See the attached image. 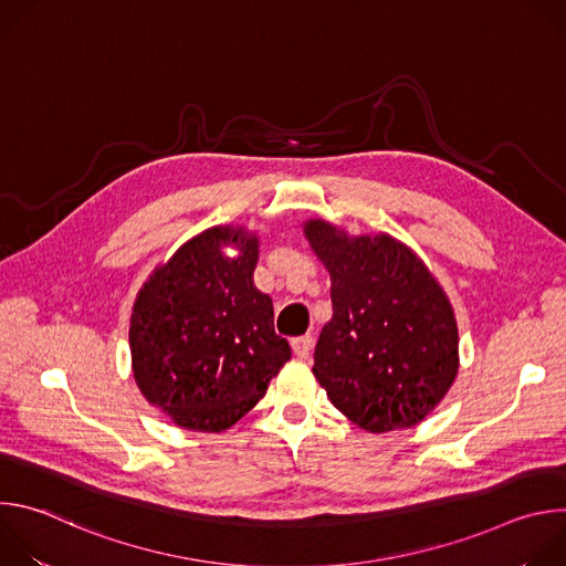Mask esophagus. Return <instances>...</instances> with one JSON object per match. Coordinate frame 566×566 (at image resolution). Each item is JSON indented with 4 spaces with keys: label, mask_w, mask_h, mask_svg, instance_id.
I'll return each mask as SVG.
<instances>
[{
    "label": "esophagus",
    "mask_w": 566,
    "mask_h": 566,
    "mask_svg": "<svg viewBox=\"0 0 566 566\" xmlns=\"http://www.w3.org/2000/svg\"><path fill=\"white\" fill-rule=\"evenodd\" d=\"M313 343H315L313 336L306 334V336L293 338V340H291V347H293V352H295L297 358H308V354H311V349H313Z\"/></svg>",
    "instance_id": "esophagus-1"
}]
</instances>
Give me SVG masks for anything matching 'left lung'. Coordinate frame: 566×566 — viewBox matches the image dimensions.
Wrapping results in <instances>:
<instances>
[{"label":"left lung","instance_id":"left-lung-1","mask_svg":"<svg viewBox=\"0 0 566 566\" xmlns=\"http://www.w3.org/2000/svg\"><path fill=\"white\" fill-rule=\"evenodd\" d=\"M304 232L332 275L334 304L315 345V378L334 408L367 432L417 426L459 369L446 293L426 264L387 234L349 239L319 219Z\"/></svg>","mask_w":566,"mask_h":566}]
</instances>
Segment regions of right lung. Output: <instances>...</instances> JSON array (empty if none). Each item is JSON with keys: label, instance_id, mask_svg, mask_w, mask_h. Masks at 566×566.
<instances>
[{"label": "right lung", "instance_id": "obj_1", "mask_svg": "<svg viewBox=\"0 0 566 566\" xmlns=\"http://www.w3.org/2000/svg\"><path fill=\"white\" fill-rule=\"evenodd\" d=\"M238 247L237 259L220 244ZM258 239L210 228L140 289L129 327L134 378L186 430L221 432L244 417L291 358L273 300L255 289Z\"/></svg>", "mask_w": 566, "mask_h": 566}]
</instances>
